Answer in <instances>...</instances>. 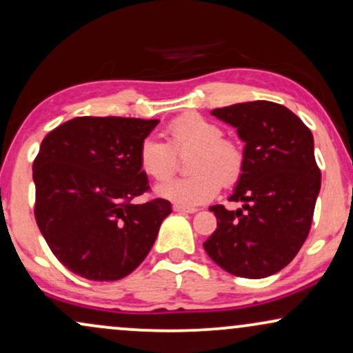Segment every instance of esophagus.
Returning <instances> with one entry per match:
<instances>
[{"mask_svg": "<svg viewBox=\"0 0 353 353\" xmlns=\"http://www.w3.org/2000/svg\"><path fill=\"white\" fill-rule=\"evenodd\" d=\"M176 212H181V213H195L197 212V208L195 207H189V205H181V203H176L172 207Z\"/></svg>", "mask_w": 353, "mask_h": 353, "instance_id": "esophagus-1", "label": "esophagus"}]
</instances>
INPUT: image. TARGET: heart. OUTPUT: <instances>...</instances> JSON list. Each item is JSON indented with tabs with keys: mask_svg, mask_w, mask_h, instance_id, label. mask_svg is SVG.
<instances>
[{
	"mask_svg": "<svg viewBox=\"0 0 353 353\" xmlns=\"http://www.w3.org/2000/svg\"><path fill=\"white\" fill-rule=\"evenodd\" d=\"M168 143L145 138L138 150V164L146 176L166 181L177 166V153L192 150L190 176L159 184L156 194L177 203L195 205L212 200L225 185H233L244 169V151L233 138L223 137L216 123L199 114L174 119L166 128Z\"/></svg>",
	"mask_w": 353,
	"mask_h": 353,
	"instance_id": "obj_1",
	"label": "heart"
}]
</instances>
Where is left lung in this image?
Instances as JSON below:
<instances>
[{
	"instance_id": "obj_1",
	"label": "left lung",
	"mask_w": 353,
	"mask_h": 353,
	"mask_svg": "<svg viewBox=\"0 0 353 353\" xmlns=\"http://www.w3.org/2000/svg\"><path fill=\"white\" fill-rule=\"evenodd\" d=\"M238 128L244 169L231 202L243 208L210 207L216 230L203 248L223 270L244 279H264L282 270L300 251L313 221L321 189L313 133L285 105L241 102L213 109Z\"/></svg>"
}]
</instances>
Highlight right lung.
Segmentation results:
<instances>
[{
  "label": "right lung",
  "instance_id": "add662e5",
  "mask_svg": "<svg viewBox=\"0 0 353 353\" xmlns=\"http://www.w3.org/2000/svg\"><path fill=\"white\" fill-rule=\"evenodd\" d=\"M159 120L77 117L42 140L32 164L34 215L58 261L83 279L110 282L153 248L171 203H132L150 190L138 150Z\"/></svg>",
  "mask_w": 353,
  "mask_h": 353
}]
</instances>
